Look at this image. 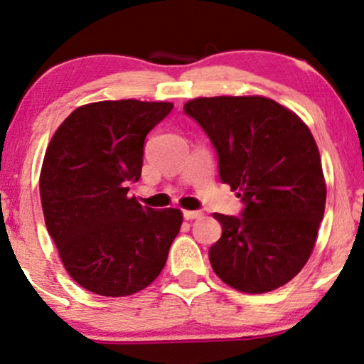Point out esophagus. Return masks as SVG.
Returning a JSON list of instances; mask_svg holds the SVG:
<instances>
[{
  "instance_id": "34e87169",
  "label": "esophagus",
  "mask_w": 364,
  "mask_h": 364,
  "mask_svg": "<svg viewBox=\"0 0 364 364\" xmlns=\"http://www.w3.org/2000/svg\"><path fill=\"white\" fill-rule=\"evenodd\" d=\"M203 213L201 211H183V218L185 220H196V218H201Z\"/></svg>"
}]
</instances>
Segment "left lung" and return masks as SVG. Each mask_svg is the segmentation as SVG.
<instances>
[{"label":"left lung","instance_id":"left-lung-1","mask_svg":"<svg viewBox=\"0 0 364 364\" xmlns=\"http://www.w3.org/2000/svg\"><path fill=\"white\" fill-rule=\"evenodd\" d=\"M185 113L218 154L220 179L238 191L240 216L215 213L221 238L210 248L215 273L243 293H268L296 276L311 255L326 185L308 126L263 96L196 98Z\"/></svg>","mask_w":364,"mask_h":364}]
</instances>
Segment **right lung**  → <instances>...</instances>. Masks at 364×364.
Instances as JSON below:
<instances>
[{"label": "right lung", "instance_id": "1", "mask_svg": "<svg viewBox=\"0 0 364 364\" xmlns=\"http://www.w3.org/2000/svg\"><path fill=\"white\" fill-rule=\"evenodd\" d=\"M171 103L138 100L80 106L53 134L40 195L48 232L80 287L101 296L141 291L161 273L181 211H154L129 198L146 134Z\"/></svg>", "mask_w": 364, "mask_h": 364}]
</instances>
